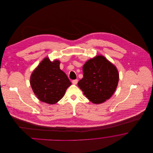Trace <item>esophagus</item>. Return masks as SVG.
<instances>
[{
	"instance_id": "obj_1",
	"label": "esophagus",
	"mask_w": 153,
	"mask_h": 153,
	"mask_svg": "<svg viewBox=\"0 0 153 153\" xmlns=\"http://www.w3.org/2000/svg\"><path fill=\"white\" fill-rule=\"evenodd\" d=\"M77 82H78V80L77 79L72 80V83H73V84H77Z\"/></svg>"
}]
</instances>
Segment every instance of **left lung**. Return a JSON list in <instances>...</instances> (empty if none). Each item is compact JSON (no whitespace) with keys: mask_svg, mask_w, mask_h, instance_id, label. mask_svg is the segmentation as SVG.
Returning <instances> with one entry per match:
<instances>
[{"mask_svg":"<svg viewBox=\"0 0 153 153\" xmlns=\"http://www.w3.org/2000/svg\"><path fill=\"white\" fill-rule=\"evenodd\" d=\"M83 78L78 86L88 99L94 104L109 99L115 92L119 81L115 66L102 56L90 59L82 67Z\"/></svg>","mask_w":153,"mask_h":153,"instance_id":"left-lung-1","label":"left lung"}]
</instances>
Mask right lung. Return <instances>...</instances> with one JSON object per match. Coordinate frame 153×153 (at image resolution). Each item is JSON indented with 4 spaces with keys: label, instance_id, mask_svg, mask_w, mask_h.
Returning <instances> with one entry per match:
<instances>
[{
    "label": "right lung",
    "instance_id": "add662e5",
    "mask_svg": "<svg viewBox=\"0 0 153 153\" xmlns=\"http://www.w3.org/2000/svg\"><path fill=\"white\" fill-rule=\"evenodd\" d=\"M59 64L58 60L51 62L46 57L31 75V87L41 102L49 104L57 102L72 84L65 73L60 69Z\"/></svg>",
    "mask_w": 153,
    "mask_h": 153
}]
</instances>
